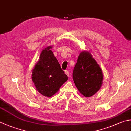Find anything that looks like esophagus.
Returning <instances> with one entry per match:
<instances>
[{
    "label": "esophagus",
    "mask_w": 131,
    "mask_h": 131,
    "mask_svg": "<svg viewBox=\"0 0 131 131\" xmlns=\"http://www.w3.org/2000/svg\"><path fill=\"white\" fill-rule=\"evenodd\" d=\"M65 73L66 74V75H67L68 77H70V74H69V72L68 70H65Z\"/></svg>",
    "instance_id": "1"
}]
</instances>
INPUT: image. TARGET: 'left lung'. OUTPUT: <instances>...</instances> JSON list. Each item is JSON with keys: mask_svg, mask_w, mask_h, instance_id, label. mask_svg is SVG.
Returning <instances> with one entry per match:
<instances>
[{"mask_svg": "<svg viewBox=\"0 0 131 131\" xmlns=\"http://www.w3.org/2000/svg\"><path fill=\"white\" fill-rule=\"evenodd\" d=\"M73 78L78 91L87 98L94 95L101 88L103 72L89 51L84 50L79 54Z\"/></svg>", "mask_w": 131, "mask_h": 131, "instance_id": "8db88e82", "label": "left lung"}]
</instances>
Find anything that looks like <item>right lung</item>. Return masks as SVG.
<instances>
[{"mask_svg": "<svg viewBox=\"0 0 131 131\" xmlns=\"http://www.w3.org/2000/svg\"><path fill=\"white\" fill-rule=\"evenodd\" d=\"M52 48V46H48L42 50L32 75L36 89L48 98L57 93L68 79L50 50Z\"/></svg>", "mask_w": 131, "mask_h": 131, "instance_id": "right-lung-1", "label": "right lung"}]
</instances>
